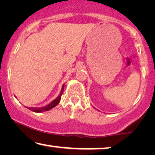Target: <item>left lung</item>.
<instances>
[{
  "label": "left lung",
  "instance_id": "left-lung-1",
  "mask_svg": "<svg viewBox=\"0 0 155 155\" xmlns=\"http://www.w3.org/2000/svg\"><path fill=\"white\" fill-rule=\"evenodd\" d=\"M95 109H96V108H95Z\"/></svg>",
  "mask_w": 155,
  "mask_h": 155
}]
</instances>
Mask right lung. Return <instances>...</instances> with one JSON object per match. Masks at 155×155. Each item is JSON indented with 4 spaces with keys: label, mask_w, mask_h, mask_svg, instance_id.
<instances>
[{
    "label": "right lung",
    "mask_w": 155,
    "mask_h": 155,
    "mask_svg": "<svg viewBox=\"0 0 155 155\" xmlns=\"http://www.w3.org/2000/svg\"><path fill=\"white\" fill-rule=\"evenodd\" d=\"M64 86V84L63 85V87H62L61 93L59 94V95L57 97L55 98L54 100H53L51 102H50L49 104H47V106H45V107H40V108H36V107H34L33 108V107H26V108H28L29 110H33V112L41 113V112H44V111H47V110L51 109V108H53L54 107H56V106L58 104V103L60 102V100H61V95L63 93Z\"/></svg>",
    "instance_id": "right-lung-1"
}]
</instances>
